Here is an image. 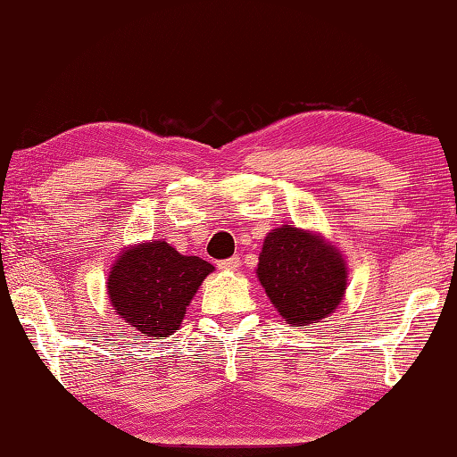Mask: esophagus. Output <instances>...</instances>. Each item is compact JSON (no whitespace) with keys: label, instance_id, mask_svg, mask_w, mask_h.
I'll list each match as a JSON object with an SVG mask.
<instances>
[{"label":"esophagus","instance_id":"esophagus-1","mask_svg":"<svg viewBox=\"0 0 457 457\" xmlns=\"http://www.w3.org/2000/svg\"><path fill=\"white\" fill-rule=\"evenodd\" d=\"M218 268L220 270H237L239 268V258L237 256H231L228 260H220L218 262Z\"/></svg>","mask_w":457,"mask_h":457}]
</instances>
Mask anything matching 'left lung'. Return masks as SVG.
I'll return each instance as SVG.
<instances>
[{"label":"left lung","instance_id":"8db88e82","mask_svg":"<svg viewBox=\"0 0 457 457\" xmlns=\"http://www.w3.org/2000/svg\"><path fill=\"white\" fill-rule=\"evenodd\" d=\"M258 278L282 319L298 327L328 316L346 288L345 260L335 247L290 226L268 234Z\"/></svg>","mask_w":457,"mask_h":457}]
</instances>
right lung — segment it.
<instances>
[{
	"instance_id": "add662e5",
	"label": "right lung",
	"mask_w": 457,
	"mask_h": 457,
	"mask_svg": "<svg viewBox=\"0 0 457 457\" xmlns=\"http://www.w3.org/2000/svg\"><path fill=\"white\" fill-rule=\"evenodd\" d=\"M212 270L210 262L181 256L167 242H146L117 260L108 296L120 319L145 337H169Z\"/></svg>"
}]
</instances>
